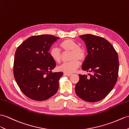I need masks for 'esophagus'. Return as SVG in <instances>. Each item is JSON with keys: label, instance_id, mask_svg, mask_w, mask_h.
<instances>
[{"label": "esophagus", "instance_id": "obj_1", "mask_svg": "<svg viewBox=\"0 0 129 129\" xmlns=\"http://www.w3.org/2000/svg\"><path fill=\"white\" fill-rule=\"evenodd\" d=\"M64 74L65 75H67V76H68V77L71 76V75H72L71 73H64Z\"/></svg>", "mask_w": 129, "mask_h": 129}]
</instances>
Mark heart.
Returning a JSON list of instances; mask_svg holds the SVG:
<instances>
[{"label": "heart", "instance_id": "heart-1", "mask_svg": "<svg viewBox=\"0 0 129 129\" xmlns=\"http://www.w3.org/2000/svg\"><path fill=\"white\" fill-rule=\"evenodd\" d=\"M61 48L65 51H71L70 59V62L62 64L58 67V70L66 73H71L75 72L79 67L80 61H83L85 57V50L78 46V44L74 40L68 39L64 40L59 44ZM50 55L51 58L56 63H59L61 61V54L59 50L57 48H52L50 51Z\"/></svg>", "mask_w": 129, "mask_h": 129}]
</instances>
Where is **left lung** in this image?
<instances>
[{"mask_svg":"<svg viewBox=\"0 0 129 129\" xmlns=\"http://www.w3.org/2000/svg\"><path fill=\"white\" fill-rule=\"evenodd\" d=\"M87 49V54L82 70L91 74H79L75 87L77 96L89 102L99 101L107 96L117 82L119 59L114 47L103 38L92 34L79 36Z\"/></svg>","mask_w":129,"mask_h":129,"instance_id":"1","label":"left lung"}]
</instances>
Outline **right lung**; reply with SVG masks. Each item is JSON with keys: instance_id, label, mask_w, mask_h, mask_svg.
Returning a JSON list of instances; mask_svg holds the SVG:
<instances>
[{"instance_id": "add662e5", "label": "right lung", "mask_w": 129, "mask_h": 129, "mask_svg": "<svg viewBox=\"0 0 129 129\" xmlns=\"http://www.w3.org/2000/svg\"><path fill=\"white\" fill-rule=\"evenodd\" d=\"M59 38L39 35L28 38L15 52L14 74L20 89L28 98L42 101L54 96L58 89L62 72H52L56 67L49 52Z\"/></svg>"}]
</instances>
